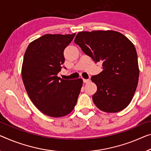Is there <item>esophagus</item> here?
I'll return each mask as SVG.
<instances>
[{"instance_id": "1", "label": "esophagus", "mask_w": 151, "mask_h": 151, "mask_svg": "<svg viewBox=\"0 0 151 151\" xmlns=\"http://www.w3.org/2000/svg\"><path fill=\"white\" fill-rule=\"evenodd\" d=\"M83 82L85 83H88L90 82V79H83Z\"/></svg>"}]
</instances>
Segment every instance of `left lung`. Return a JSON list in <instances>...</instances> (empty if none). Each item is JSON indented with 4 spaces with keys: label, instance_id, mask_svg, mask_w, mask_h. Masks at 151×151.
<instances>
[{
    "label": "left lung",
    "instance_id": "obj_1",
    "mask_svg": "<svg viewBox=\"0 0 151 151\" xmlns=\"http://www.w3.org/2000/svg\"><path fill=\"white\" fill-rule=\"evenodd\" d=\"M74 42L95 62L103 63V71L92 76L97 91L92 96L100 110L117 113L130 103L138 82L137 53L133 43L118 32H80Z\"/></svg>",
    "mask_w": 151,
    "mask_h": 151
}]
</instances>
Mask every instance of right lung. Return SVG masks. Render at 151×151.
Listing matches in <instances>:
<instances>
[{
    "mask_svg": "<svg viewBox=\"0 0 151 151\" xmlns=\"http://www.w3.org/2000/svg\"><path fill=\"white\" fill-rule=\"evenodd\" d=\"M75 35L46 34L32 42L25 50L22 69L25 90L34 105L50 117L70 113L80 93L82 79L57 76L65 62V48Z\"/></svg>",
    "mask_w": 151,
    "mask_h": 151,
    "instance_id": "right-lung-1",
    "label": "right lung"
}]
</instances>
